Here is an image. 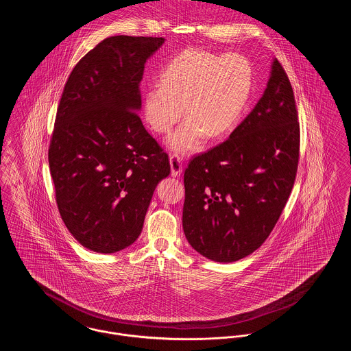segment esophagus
<instances>
[{"mask_svg": "<svg viewBox=\"0 0 351 351\" xmlns=\"http://www.w3.org/2000/svg\"><path fill=\"white\" fill-rule=\"evenodd\" d=\"M169 164H171V175L172 176H179L182 173V169H183L180 158L178 155H171L169 156Z\"/></svg>", "mask_w": 351, "mask_h": 351, "instance_id": "1", "label": "esophagus"}]
</instances>
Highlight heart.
<instances>
[{"label": "heart", "instance_id": "1", "mask_svg": "<svg viewBox=\"0 0 351 351\" xmlns=\"http://www.w3.org/2000/svg\"><path fill=\"white\" fill-rule=\"evenodd\" d=\"M251 88L252 69L242 54L187 49L165 66L160 85L145 90L143 114L152 131L168 134L186 112L189 119L168 144L175 152L189 154L206 136L226 135L237 124Z\"/></svg>", "mask_w": 351, "mask_h": 351}]
</instances>
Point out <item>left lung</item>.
I'll return each instance as SVG.
<instances>
[{
	"label": "left lung",
	"instance_id": "1",
	"mask_svg": "<svg viewBox=\"0 0 351 351\" xmlns=\"http://www.w3.org/2000/svg\"><path fill=\"white\" fill-rule=\"evenodd\" d=\"M299 123L291 82L274 58L263 96L230 137L184 172L183 230L200 255L237 262L275 227L297 176Z\"/></svg>",
	"mask_w": 351,
	"mask_h": 351
}]
</instances>
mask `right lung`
Instances as JSON below:
<instances>
[{"label":"right lung","instance_id":"obj_1","mask_svg":"<svg viewBox=\"0 0 351 351\" xmlns=\"http://www.w3.org/2000/svg\"><path fill=\"white\" fill-rule=\"evenodd\" d=\"M162 37L112 36L71 72L48 159L58 213L81 245L112 254L138 238L168 155L147 132L140 81Z\"/></svg>","mask_w":351,"mask_h":351}]
</instances>
